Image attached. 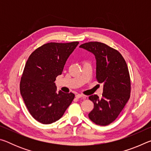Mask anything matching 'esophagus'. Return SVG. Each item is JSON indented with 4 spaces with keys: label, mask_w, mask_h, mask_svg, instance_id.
Segmentation results:
<instances>
[{
    "label": "esophagus",
    "mask_w": 151,
    "mask_h": 151,
    "mask_svg": "<svg viewBox=\"0 0 151 151\" xmlns=\"http://www.w3.org/2000/svg\"><path fill=\"white\" fill-rule=\"evenodd\" d=\"M75 96L76 99H79V98H83V99H86V96L85 95H83V94H76Z\"/></svg>",
    "instance_id": "esophagus-1"
}]
</instances>
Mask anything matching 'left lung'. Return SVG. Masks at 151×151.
<instances>
[{"label": "left lung", "instance_id": "left-lung-1", "mask_svg": "<svg viewBox=\"0 0 151 151\" xmlns=\"http://www.w3.org/2000/svg\"><path fill=\"white\" fill-rule=\"evenodd\" d=\"M79 47L95 56L96 81L104 85L101 99L96 94L88 97L94 103L88 117L96 124L106 126L118 117L130 98L131 78L127 63L118 50L104 43L88 42Z\"/></svg>", "mask_w": 151, "mask_h": 151}]
</instances>
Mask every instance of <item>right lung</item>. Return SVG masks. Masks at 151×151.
Here are the masks:
<instances>
[{
	"instance_id": "1",
	"label": "right lung",
	"mask_w": 151,
	"mask_h": 151,
	"mask_svg": "<svg viewBox=\"0 0 151 151\" xmlns=\"http://www.w3.org/2000/svg\"><path fill=\"white\" fill-rule=\"evenodd\" d=\"M78 43L48 42L28 58L20 79V94L30 114L40 123L59 120L75 98L72 93L57 92L54 82Z\"/></svg>"
}]
</instances>
